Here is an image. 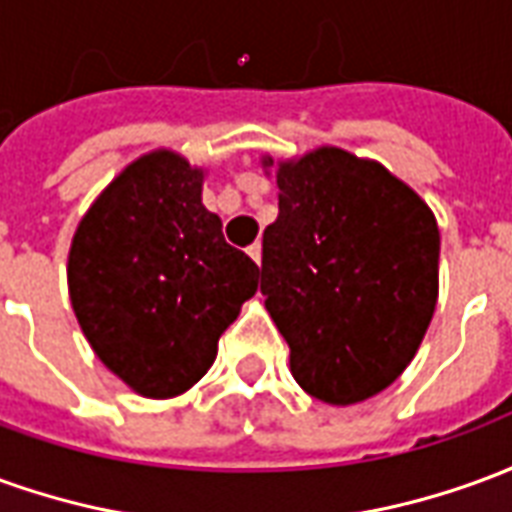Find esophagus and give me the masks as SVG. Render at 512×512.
I'll use <instances>...</instances> for the list:
<instances>
[{
    "mask_svg": "<svg viewBox=\"0 0 512 512\" xmlns=\"http://www.w3.org/2000/svg\"><path fill=\"white\" fill-rule=\"evenodd\" d=\"M246 252H249V257H252L257 266H260V260H263V246L252 244V246H249V249H246Z\"/></svg>",
    "mask_w": 512,
    "mask_h": 512,
    "instance_id": "34e87169",
    "label": "esophagus"
}]
</instances>
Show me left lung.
Listing matches in <instances>:
<instances>
[{
    "instance_id": "1",
    "label": "left lung",
    "mask_w": 512,
    "mask_h": 512,
    "mask_svg": "<svg viewBox=\"0 0 512 512\" xmlns=\"http://www.w3.org/2000/svg\"><path fill=\"white\" fill-rule=\"evenodd\" d=\"M260 164L274 167V158ZM260 290L307 395L351 406L417 354L439 299V224L384 164L321 145L277 161Z\"/></svg>"
}]
</instances>
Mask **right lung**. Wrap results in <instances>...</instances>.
<instances>
[{
  "label": "right lung",
  "instance_id": "obj_1",
  "mask_svg": "<svg viewBox=\"0 0 512 512\" xmlns=\"http://www.w3.org/2000/svg\"><path fill=\"white\" fill-rule=\"evenodd\" d=\"M205 169L158 147L131 161L76 227L68 293L95 356L136 395L197 384L260 268L202 205Z\"/></svg>",
  "mask_w": 512,
  "mask_h": 512
}]
</instances>
